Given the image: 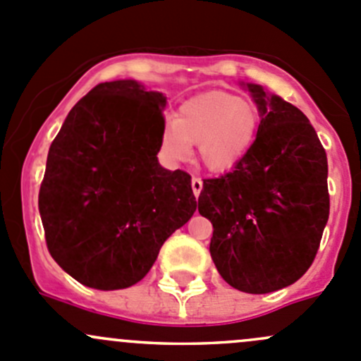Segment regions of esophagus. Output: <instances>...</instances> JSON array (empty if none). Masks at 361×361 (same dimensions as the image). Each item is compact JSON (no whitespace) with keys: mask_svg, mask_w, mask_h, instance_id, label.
Masks as SVG:
<instances>
[{"mask_svg":"<svg viewBox=\"0 0 361 361\" xmlns=\"http://www.w3.org/2000/svg\"><path fill=\"white\" fill-rule=\"evenodd\" d=\"M191 188H192V192H195V196L198 198L200 192H202L203 189V180L200 179V177H192L191 179Z\"/></svg>","mask_w":361,"mask_h":361,"instance_id":"34e87169","label":"esophagus"}]
</instances>
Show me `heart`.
Here are the masks:
<instances>
[{
	"mask_svg": "<svg viewBox=\"0 0 361 361\" xmlns=\"http://www.w3.org/2000/svg\"><path fill=\"white\" fill-rule=\"evenodd\" d=\"M256 106L223 91L205 92L179 106L176 123L163 126L161 145L173 159H185L189 145L212 172H224L245 158L258 133Z\"/></svg>",
	"mask_w": 361,
	"mask_h": 361,
	"instance_id": "1",
	"label": "heart"
}]
</instances>
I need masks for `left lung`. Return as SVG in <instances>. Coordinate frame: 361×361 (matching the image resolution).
Returning a JSON list of instances; mask_svg holds the SVG:
<instances>
[{
  "mask_svg": "<svg viewBox=\"0 0 361 361\" xmlns=\"http://www.w3.org/2000/svg\"><path fill=\"white\" fill-rule=\"evenodd\" d=\"M262 123L231 172L203 179L198 212L212 223L210 256L235 290L263 295L312 265L330 214L326 152L305 114L249 84Z\"/></svg>",
  "mask_w": 361,
  "mask_h": 361,
  "instance_id": "1",
  "label": "left lung"
}]
</instances>
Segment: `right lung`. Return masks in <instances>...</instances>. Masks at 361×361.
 <instances>
[{
    "instance_id": "obj_1",
    "label": "right lung",
    "mask_w": 361,
    "mask_h": 361,
    "mask_svg": "<svg viewBox=\"0 0 361 361\" xmlns=\"http://www.w3.org/2000/svg\"><path fill=\"white\" fill-rule=\"evenodd\" d=\"M165 105L161 92L135 80L102 82L78 99L51 144L38 192L45 242L84 286L137 284L196 210L191 176L156 158Z\"/></svg>"
}]
</instances>
